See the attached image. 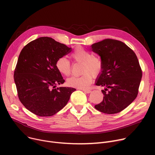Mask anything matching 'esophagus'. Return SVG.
Returning <instances> with one entry per match:
<instances>
[{
    "instance_id": "esophagus-1",
    "label": "esophagus",
    "mask_w": 155,
    "mask_h": 155,
    "mask_svg": "<svg viewBox=\"0 0 155 155\" xmlns=\"http://www.w3.org/2000/svg\"><path fill=\"white\" fill-rule=\"evenodd\" d=\"M82 91H83L86 94H90L91 92V91L88 90V89H82Z\"/></svg>"
}]
</instances>
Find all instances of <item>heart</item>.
<instances>
[{"label": "heart", "instance_id": "1", "mask_svg": "<svg viewBox=\"0 0 155 155\" xmlns=\"http://www.w3.org/2000/svg\"><path fill=\"white\" fill-rule=\"evenodd\" d=\"M71 59L75 62L82 63L80 76H72L67 80L68 86L78 88H87L91 84L92 76L96 77L101 72L103 63L101 58L83 48H77L71 54ZM56 67L64 76H68L71 73L70 62L65 58L60 57L56 61Z\"/></svg>", "mask_w": 155, "mask_h": 155}]
</instances>
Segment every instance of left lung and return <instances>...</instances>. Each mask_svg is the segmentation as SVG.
Here are the masks:
<instances>
[{"mask_svg":"<svg viewBox=\"0 0 155 155\" xmlns=\"http://www.w3.org/2000/svg\"><path fill=\"white\" fill-rule=\"evenodd\" d=\"M103 63L95 85L104 87V99L95 108L105 114H116L136 98L142 70L135 53L123 42L105 39L91 46Z\"/></svg>","mask_w":155,"mask_h":155,"instance_id":"obj_1","label":"left lung"}]
</instances>
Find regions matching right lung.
Wrapping results in <instances>:
<instances>
[{
    "label": "right lung",
    "mask_w": 155,
    "mask_h": 155,
    "mask_svg": "<svg viewBox=\"0 0 155 155\" xmlns=\"http://www.w3.org/2000/svg\"><path fill=\"white\" fill-rule=\"evenodd\" d=\"M71 51V48L49 37L39 38L22 48L14 78L21 102L32 113L53 116L67 105L76 91L71 87L55 88L64 82L56 61Z\"/></svg>",
    "instance_id": "right-lung-1"
}]
</instances>
